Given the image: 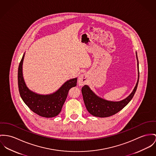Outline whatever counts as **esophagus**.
Segmentation results:
<instances>
[{
  "label": "esophagus",
  "mask_w": 156,
  "mask_h": 156,
  "mask_svg": "<svg viewBox=\"0 0 156 156\" xmlns=\"http://www.w3.org/2000/svg\"><path fill=\"white\" fill-rule=\"evenodd\" d=\"M87 82V76L85 73H83L80 75L78 78V84L80 86H83Z\"/></svg>",
  "instance_id": "34e87169"
}]
</instances>
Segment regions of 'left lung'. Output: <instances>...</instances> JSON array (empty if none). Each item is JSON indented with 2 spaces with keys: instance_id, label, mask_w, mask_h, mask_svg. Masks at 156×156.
I'll return each mask as SVG.
<instances>
[{
  "instance_id": "obj_1",
  "label": "left lung",
  "mask_w": 156,
  "mask_h": 156,
  "mask_svg": "<svg viewBox=\"0 0 156 156\" xmlns=\"http://www.w3.org/2000/svg\"><path fill=\"white\" fill-rule=\"evenodd\" d=\"M136 56L138 62V80L132 93L126 98L119 101H108L97 96L88 85H85L82 88L81 91L83 96L84 103L88 112L91 115L100 118H106L112 116L119 112L123 108H125L132 100L138 87L140 76L139 63L136 53Z\"/></svg>"
}]
</instances>
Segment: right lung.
Returning <instances> with one entry per match:
<instances>
[{"label":"right lung","mask_w":156,"mask_h":156,"mask_svg":"<svg viewBox=\"0 0 156 156\" xmlns=\"http://www.w3.org/2000/svg\"><path fill=\"white\" fill-rule=\"evenodd\" d=\"M24 55L18 67V83L21 97L25 105L38 115L45 118H53L59 114L66 99L69 90L76 85L77 78L69 80L53 94L41 95L31 91L27 87L23 75Z\"/></svg>","instance_id":"1"}]
</instances>
